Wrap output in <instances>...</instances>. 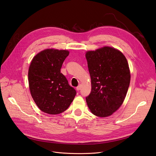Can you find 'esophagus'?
<instances>
[{"label":"esophagus","instance_id":"34e87169","mask_svg":"<svg viewBox=\"0 0 156 156\" xmlns=\"http://www.w3.org/2000/svg\"><path fill=\"white\" fill-rule=\"evenodd\" d=\"M81 84H79V85H78V87L76 88V90H81Z\"/></svg>","mask_w":156,"mask_h":156}]
</instances>
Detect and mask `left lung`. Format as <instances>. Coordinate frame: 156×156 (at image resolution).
Segmentation results:
<instances>
[{
	"label": "left lung",
	"mask_w": 156,
	"mask_h": 156,
	"mask_svg": "<svg viewBox=\"0 0 156 156\" xmlns=\"http://www.w3.org/2000/svg\"><path fill=\"white\" fill-rule=\"evenodd\" d=\"M85 56L92 87L88 107L94 115L108 117L125 100L131 79L128 62L120 51L109 46L88 51Z\"/></svg>",
	"instance_id": "left-lung-1"
}]
</instances>
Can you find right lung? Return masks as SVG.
<instances>
[{
  "mask_svg": "<svg viewBox=\"0 0 156 156\" xmlns=\"http://www.w3.org/2000/svg\"><path fill=\"white\" fill-rule=\"evenodd\" d=\"M68 50L46 49L36 54L29 66V87L36 105L44 112L57 115L69 107L76 94L60 69Z\"/></svg>",
  "mask_w": 156,
  "mask_h": 156,
  "instance_id": "add662e5",
  "label": "right lung"
}]
</instances>
